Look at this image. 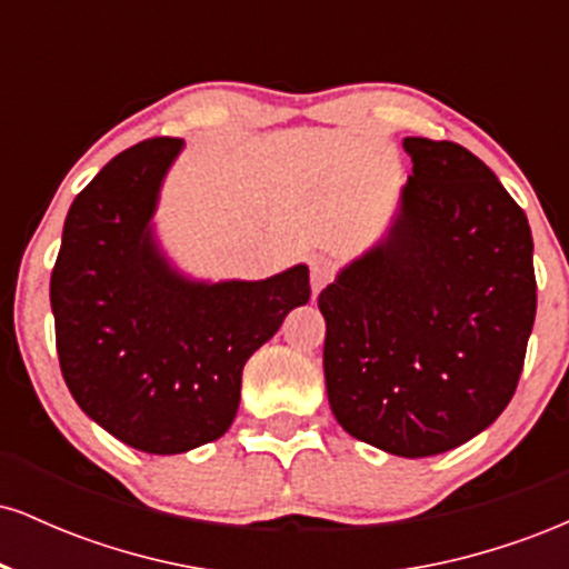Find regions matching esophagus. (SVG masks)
I'll return each mask as SVG.
<instances>
[{
	"instance_id": "34e87169",
	"label": "esophagus",
	"mask_w": 569,
	"mask_h": 569,
	"mask_svg": "<svg viewBox=\"0 0 569 569\" xmlns=\"http://www.w3.org/2000/svg\"><path fill=\"white\" fill-rule=\"evenodd\" d=\"M331 278H335V267H331V262H326V259H316V262L310 264L312 297H316V293H321Z\"/></svg>"
}]
</instances>
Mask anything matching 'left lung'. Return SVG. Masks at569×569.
<instances>
[{
  "label": "left lung",
  "instance_id": "left-lung-1",
  "mask_svg": "<svg viewBox=\"0 0 569 569\" xmlns=\"http://www.w3.org/2000/svg\"><path fill=\"white\" fill-rule=\"evenodd\" d=\"M388 234L318 297L329 407L398 457L471 441L513 398L532 335V232L498 176L455 141L409 136Z\"/></svg>",
  "mask_w": 569,
  "mask_h": 569
}]
</instances>
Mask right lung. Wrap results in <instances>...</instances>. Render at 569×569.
Here are the masks:
<instances>
[{"label": "right lung", "mask_w": 569, "mask_h": 569, "mask_svg": "<svg viewBox=\"0 0 569 569\" xmlns=\"http://www.w3.org/2000/svg\"><path fill=\"white\" fill-rule=\"evenodd\" d=\"M181 149V139H149L109 160L71 202L50 278L69 393L114 439L149 455L224 436L246 361L310 299L307 264L219 283L176 270L152 219Z\"/></svg>", "instance_id": "add662e5"}]
</instances>
